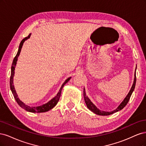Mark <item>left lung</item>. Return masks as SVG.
<instances>
[{
  "label": "left lung",
  "mask_w": 146,
  "mask_h": 146,
  "mask_svg": "<svg viewBox=\"0 0 146 146\" xmlns=\"http://www.w3.org/2000/svg\"><path fill=\"white\" fill-rule=\"evenodd\" d=\"M136 68H135V74H134V80H133V85L131 86L130 90L129 91V92L128 93L127 95L125 96V98L124 99V100L122 101V102L119 105V106L117 107L116 109L114 110L111 111H102L100 109H98L97 107L93 104V103L91 101V100L89 99V98L86 95V89L84 88V100H85L86 104L87 105V107L88 109L91 110L92 112H93L94 113H95L96 115H101V116H107V115H111L114 113H116L117 111H118L121 110H122L123 108L127 105V104L132 94L135 87V85H136Z\"/></svg>",
  "instance_id": "8db88e82"
}]
</instances>
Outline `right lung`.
<instances>
[{"mask_svg": "<svg viewBox=\"0 0 146 146\" xmlns=\"http://www.w3.org/2000/svg\"><path fill=\"white\" fill-rule=\"evenodd\" d=\"M31 33L27 37H25L24 39H23L22 40L19 46V49H18V51L17 53L16 56H15V58H14L13 61V64H12V66H11V76H10V88L12 92L13 95L15 97V99L16 101L17 102V104L19 105L22 109H23L24 110H25L27 111H30V112H32V113H42V112H46L52 109L53 108L58 104V102L60 99V94H61V91H62V89L63 88V87L64 86V85L66 83H67L70 79H71V77L68 78V79H67L65 80V82L62 84V86L60 88L58 92V93L56 94V95L53 98L51 99L50 101H49L47 103H46L45 104H43L40 106H37V107H30L29 106L26 105L25 103H23L22 101H21L20 100V99L18 98V95L16 93V91L15 90V86H14V83H13V81H14V76H15V67L16 65L17 64V61L18 59V57L19 56L20 54V53L21 51V49L23 46V43L25 40H27V39H30V37L31 36Z\"/></svg>", "mask_w": 146, "mask_h": 146, "instance_id": "right-lung-1", "label": "right lung"}]
</instances>
